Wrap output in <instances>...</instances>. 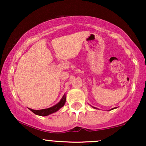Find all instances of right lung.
I'll list each match as a JSON object with an SVG mask.
<instances>
[{"mask_svg":"<svg viewBox=\"0 0 146 146\" xmlns=\"http://www.w3.org/2000/svg\"><path fill=\"white\" fill-rule=\"evenodd\" d=\"M65 102H66V96L64 95V96L62 97V98L61 99V100H60V102H59V103H58L56 105L51 107V108H46V109L37 110L29 108V110H31V111H32L34 114H36V115H40V116H47V115H50V114L53 113H55V112L58 111V110H59L60 108H62V107L64 105Z\"/></svg>","mask_w":146,"mask_h":146,"instance_id":"right-lung-1","label":"right lung"}]
</instances>
